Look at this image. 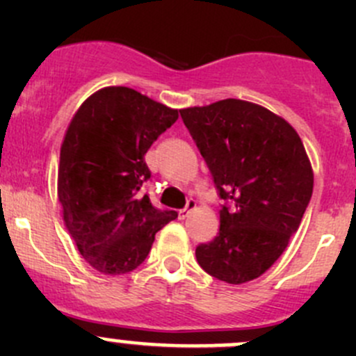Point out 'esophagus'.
Listing matches in <instances>:
<instances>
[{
  "label": "esophagus",
  "mask_w": 356,
  "mask_h": 356,
  "mask_svg": "<svg viewBox=\"0 0 356 356\" xmlns=\"http://www.w3.org/2000/svg\"><path fill=\"white\" fill-rule=\"evenodd\" d=\"M193 210H196V201L195 200H188V204H186V208L179 210V218L189 217Z\"/></svg>",
  "instance_id": "34e87169"
}]
</instances>
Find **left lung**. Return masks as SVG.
<instances>
[{
    "mask_svg": "<svg viewBox=\"0 0 356 356\" xmlns=\"http://www.w3.org/2000/svg\"><path fill=\"white\" fill-rule=\"evenodd\" d=\"M181 117L231 203L196 260L218 281H253L284 253L310 203L314 170L303 143L284 118L243 99L182 108Z\"/></svg>",
    "mask_w": 356,
    "mask_h": 356,
    "instance_id": "8db88e82",
    "label": "left lung"
}]
</instances>
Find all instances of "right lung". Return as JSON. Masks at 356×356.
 <instances>
[{
    "label": "right lung",
    "instance_id": "obj_1",
    "mask_svg": "<svg viewBox=\"0 0 356 356\" xmlns=\"http://www.w3.org/2000/svg\"><path fill=\"white\" fill-rule=\"evenodd\" d=\"M179 110L124 86L89 96L68 124L58 165V201L68 234L86 261L120 275L145 261L155 234L177 217L156 210L143 182L146 152Z\"/></svg>",
    "mask_w": 356,
    "mask_h": 356
}]
</instances>
